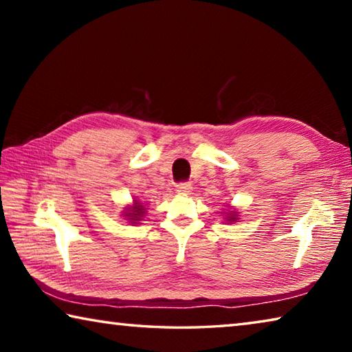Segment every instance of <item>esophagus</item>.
Wrapping results in <instances>:
<instances>
[{
    "instance_id": "obj_1",
    "label": "esophagus",
    "mask_w": 352,
    "mask_h": 352,
    "mask_svg": "<svg viewBox=\"0 0 352 352\" xmlns=\"http://www.w3.org/2000/svg\"><path fill=\"white\" fill-rule=\"evenodd\" d=\"M177 192L180 195H189L192 194V186H190V183H182L177 186Z\"/></svg>"
}]
</instances>
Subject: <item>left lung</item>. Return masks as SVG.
I'll use <instances>...</instances> for the list:
<instances>
[{"mask_svg":"<svg viewBox=\"0 0 352 352\" xmlns=\"http://www.w3.org/2000/svg\"><path fill=\"white\" fill-rule=\"evenodd\" d=\"M222 216H223L225 222H228V223L237 222V220H239V210H237V208H234V206H231V205H225V210L222 211Z\"/></svg>","mask_w":352,"mask_h":352,"instance_id":"1","label":"left lung"}]
</instances>
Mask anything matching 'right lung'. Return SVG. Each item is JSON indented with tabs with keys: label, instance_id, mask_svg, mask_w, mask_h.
<instances>
[{
	"label": "right lung",
	"instance_id": "add662e5",
	"mask_svg": "<svg viewBox=\"0 0 352 352\" xmlns=\"http://www.w3.org/2000/svg\"><path fill=\"white\" fill-rule=\"evenodd\" d=\"M121 212H122L121 216H122L124 220H127V222L132 223V225H136V223H140L142 219H144L146 212H147V208L141 200L133 197L132 204L124 206Z\"/></svg>",
	"mask_w": 352,
	"mask_h": 352
}]
</instances>
